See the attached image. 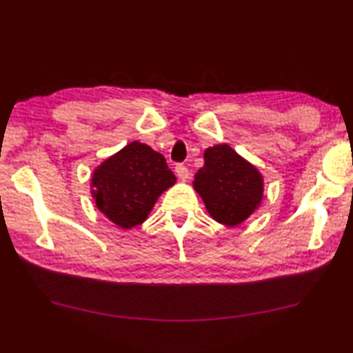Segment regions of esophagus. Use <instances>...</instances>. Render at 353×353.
Listing matches in <instances>:
<instances>
[{"instance_id":"esophagus-1","label":"esophagus","mask_w":353,"mask_h":353,"mask_svg":"<svg viewBox=\"0 0 353 353\" xmlns=\"http://www.w3.org/2000/svg\"><path fill=\"white\" fill-rule=\"evenodd\" d=\"M176 173H177V177L181 180V181H186L189 179V168L186 165L183 164H177L176 165Z\"/></svg>"}]
</instances>
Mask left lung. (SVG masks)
<instances>
[{
	"label": "left lung",
	"instance_id": "1",
	"mask_svg": "<svg viewBox=\"0 0 353 353\" xmlns=\"http://www.w3.org/2000/svg\"><path fill=\"white\" fill-rule=\"evenodd\" d=\"M203 159L205 164L194 174L193 188L210 216L226 226L247 221L261 205L263 174L228 144L206 148Z\"/></svg>",
	"mask_w": 353,
	"mask_h": 353
}]
</instances>
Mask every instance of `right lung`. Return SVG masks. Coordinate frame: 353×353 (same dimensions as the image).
Instances as JSON below:
<instances>
[{
  "instance_id": "1",
  "label": "right lung",
  "mask_w": 353,
  "mask_h": 353,
  "mask_svg": "<svg viewBox=\"0 0 353 353\" xmlns=\"http://www.w3.org/2000/svg\"><path fill=\"white\" fill-rule=\"evenodd\" d=\"M174 183L163 154L132 141L95 168L90 193L106 218L131 229L148 218L160 194Z\"/></svg>"
}]
</instances>
